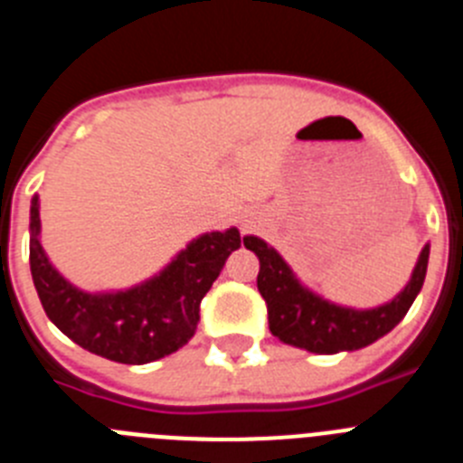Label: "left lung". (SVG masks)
Returning <instances> with one entry per match:
<instances>
[{"mask_svg": "<svg viewBox=\"0 0 463 463\" xmlns=\"http://www.w3.org/2000/svg\"><path fill=\"white\" fill-rule=\"evenodd\" d=\"M245 248L260 257L257 289L267 301L269 329L288 345L304 347L308 353L334 354L371 345L394 329L422 289L429 264V245L417 260L411 282L390 304L371 310H353L329 304L306 289L273 248L257 236H245Z\"/></svg>", "mask_w": 463, "mask_h": 463, "instance_id": "obj_1", "label": "left lung"}]
</instances>
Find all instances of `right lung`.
<instances>
[{"instance_id": "1", "label": "right lung", "mask_w": 463, "mask_h": 463, "mask_svg": "<svg viewBox=\"0 0 463 463\" xmlns=\"http://www.w3.org/2000/svg\"><path fill=\"white\" fill-rule=\"evenodd\" d=\"M39 199L30 208V269L41 306L73 343L120 364H148L175 353L196 331L199 304L241 248L239 229L192 241L159 276L125 292L88 294L51 267L39 243Z\"/></svg>"}]
</instances>
